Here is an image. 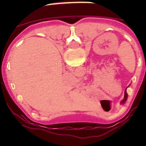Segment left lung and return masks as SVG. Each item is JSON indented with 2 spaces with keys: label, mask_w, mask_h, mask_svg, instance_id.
Masks as SVG:
<instances>
[{
  "label": "left lung",
  "mask_w": 146,
  "mask_h": 146,
  "mask_svg": "<svg viewBox=\"0 0 146 146\" xmlns=\"http://www.w3.org/2000/svg\"><path fill=\"white\" fill-rule=\"evenodd\" d=\"M126 99H127V94H126V90H125V91H124V99L122 100V102H121V104L124 103L126 101Z\"/></svg>",
  "instance_id": "left-lung-1"
}]
</instances>
